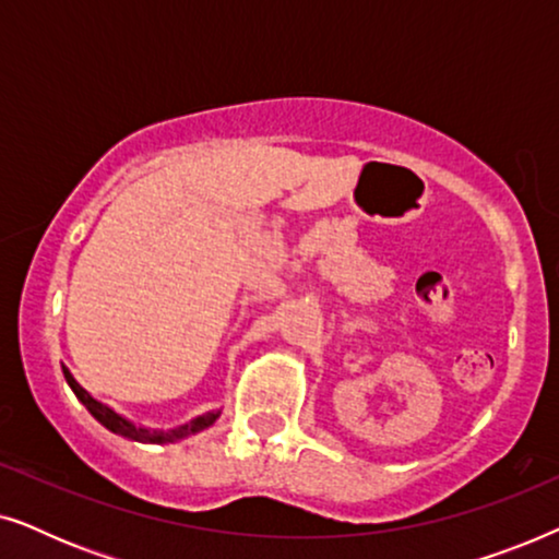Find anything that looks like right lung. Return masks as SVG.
<instances>
[{"mask_svg": "<svg viewBox=\"0 0 559 559\" xmlns=\"http://www.w3.org/2000/svg\"><path fill=\"white\" fill-rule=\"evenodd\" d=\"M63 377L68 381V386L73 389V394L79 396V402L86 407L91 415H94V419H98L106 430H111L114 435H121V438H129V440H140V442H178V440H186L190 438V435L201 432L205 430V427H211L213 423H216L221 409H213V412H205V415L190 419L188 425H180L175 427V430H150V427H136L134 423H129L127 417H121L114 412L111 407H106V404H102L98 400H94L86 389H83L79 381L73 379V373L66 369L63 366Z\"/></svg>", "mask_w": 559, "mask_h": 559, "instance_id": "add662e5", "label": "right lung"}]
</instances>
